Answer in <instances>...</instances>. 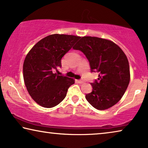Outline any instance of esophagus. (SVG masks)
<instances>
[{"instance_id": "esophagus-1", "label": "esophagus", "mask_w": 148, "mask_h": 148, "mask_svg": "<svg viewBox=\"0 0 148 148\" xmlns=\"http://www.w3.org/2000/svg\"><path fill=\"white\" fill-rule=\"evenodd\" d=\"M78 83H80V84H83L84 82V81L83 80H78Z\"/></svg>"}]
</instances>
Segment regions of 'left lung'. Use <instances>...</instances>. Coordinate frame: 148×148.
Listing matches in <instances>:
<instances>
[{"label":"left lung","instance_id":"obj_1","mask_svg":"<svg viewBox=\"0 0 148 148\" xmlns=\"http://www.w3.org/2000/svg\"><path fill=\"white\" fill-rule=\"evenodd\" d=\"M73 48L84 54L91 72H99L98 80L91 83L92 92L86 95L88 102L100 110L113 106L122 98L130 80L124 52L111 40L92 36L82 37Z\"/></svg>","mask_w":148,"mask_h":148}]
</instances>
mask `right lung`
<instances>
[{
  "label": "right lung",
  "mask_w": 148,
  "mask_h": 148,
  "mask_svg": "<svg viewBox=\"0 0 148 148\" xmlns=\"http://www.w3.org/2000/svg\"><path fill=\"white\" fill-rule=\"evenodd\" d=\"M80 36L54 34L38 41L26 55L23 77L30 96L41 106L52 108L66 96L73 78L53 73L62 66L61 59Z\"/></svg>",
  "instance_id": "add662e5"
}]
</instances>
